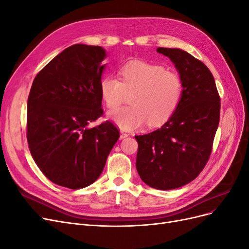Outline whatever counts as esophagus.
Instances as JSON below:
<instances>
[{"mask_svg": "<svg viewBox=\"0 0 249 249\" xmlns=\"http://www.w3.org/2000/svg\"><path fill=\"white\" fill-rule=\"evenodd\" d=\"M127 136H129V133H126V132H124V131H120V139L126 138Z\"/></svg>", "mask_w": 249, "mask_h": 249, "instance_id": "obj_1", "label": "esophagus"}]
</instances>
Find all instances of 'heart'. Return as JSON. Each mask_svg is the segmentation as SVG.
Masks as SVG:
<instances>
[{"label": "heart", "instance_id": "1", "mask_svg": "<svg viewBox=\"0 0 249 249\" xmlns=\"http://www.w3.org/2000/svg\"><path fill=\"white\" fill-rule=\"evenodd\" d=\"M119 78L107 76L100 83L102 99L113 110L130 94L131 105L111 113L113 122L124 130L165 124L175 114L183 96V82L178 74L163 66L141 60L124 64Z\"/></svg>", "mask_w": 249, "mask_h": 249}]
</instances>
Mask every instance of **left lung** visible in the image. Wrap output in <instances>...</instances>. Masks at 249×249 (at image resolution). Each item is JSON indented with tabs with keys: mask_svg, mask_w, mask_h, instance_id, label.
Instances as JSON below:
<instances>
[{
	"mask_svg": "<svg viewBox=\"0 0 249 249\" xmlns=\"http://www.w3.org/2000/svg\"><path fill=\"white\" fill-rule=\"evenodd\" d=\"M157 52L175 63L183 96L162 127L135 136L136 168L149 187L170 190L192 182L208 163L219 124L220 96L212 72L200 60L179 49L158 48Z\"/></svg>",
	"mask_w": 249,
	"mask_h": 249,
	"instance_id": "8db88e82",
	"label": "left lung"
}]
</instances>
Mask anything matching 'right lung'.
Here are the masks:
<instances>
[{"label": "right lung", "instance_id": "1", "mask_svg": "<svg viewBox=\"0 0 249 249\" xmlns=\"http://www.w3.org/2000/svg\"><path fill=\"white\" fill-rule=\"evenodd\" d=\"M105 57L101 47L73 44L37 73L29 93L30 153L51 182L70 189L99 178L120 136L109 120L88 127L104 114L100 83Z\"/></svg>", "mask_w": 249, "mask_h": 249}]
</instances>
